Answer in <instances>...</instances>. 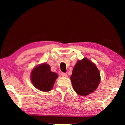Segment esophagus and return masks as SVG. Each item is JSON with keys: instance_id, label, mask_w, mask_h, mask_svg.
I'll list each match as a JSON object with an SVG mask.
<instances>
[{"instance_id": "obj_1", "label": "esophagus", "mask_w": 125, "mask_h": 125, "mask_svg": "<svg viewBox=\"0 0 125 125\" xmlns=\"http://www.w3.org/2000/svg\"><path fill=\"white\" fill-rule=\"evenodd\" d=\"M61 75L63 77H66L68 76V75L66 73H61Z\"/></svg>"}]
</instances>
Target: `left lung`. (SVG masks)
Listing matches in <instances>:
<instances>
[{"label": "left lung", "mask_w": 125, "mask_h": 125, "mask_svg": "<svg viewBox=\"0 0 125 125\" xmlns=\"http://www.w3.org/2000/svg\"><path fill=\"white\" fill-rule=\"evenodd\" d=\"M71 80L73 89L81 95H87L96 89L100 74L94 64L86 58L78 61L73 68Z\"/></svg>", "instance_id": "left-lung-1"}]
</instances>
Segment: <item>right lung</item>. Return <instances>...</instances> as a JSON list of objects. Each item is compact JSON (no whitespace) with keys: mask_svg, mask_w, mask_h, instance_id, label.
Listing matches in <instances>:
<instances>
[{"mask_svg":"<svg viewBox=\"0 0 125 125\" xmlns=\"http://www.w3.org/2000/svg\"><path fill=\"white\" fill-rule=\"evenodd\" d=\"M57 77L58 74L51 72L50 66L46 63L36 66L31 72L32 83L37 89L43 92L50 91Z\"/></svg>","mask_w":125,"mask_h":125,"instance_id":"obj_1","label":"right lung"}]
</instances>
